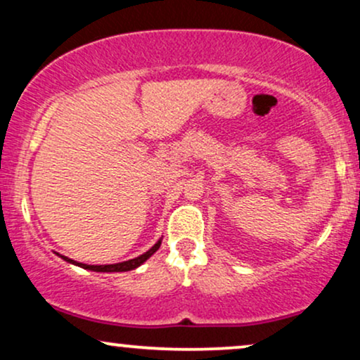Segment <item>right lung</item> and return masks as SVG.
Instances as JSON below:
<instances>
[{"label":"right lung","mask_w":360,"mask_h":360,"mask_svg":"<svg viewBox=\"0 0 360 360\" xmlns=\"http://www.w3.org/2000/svg\"><path fill=\"white\" fill-rule=\"evenodd\" d=\"M160 242H162V238H160V240H157L154 247H150V249H148V250L146 252V254L139 255V257L130 259V260H125V262H118V264H106V266H89V264L76 262V260L65 257V255H60V254H57V255H60V257L64 259L65 262L74 264V266H79V267H82V269H88V271H94V272H125V271L137 269V267L142 266V264L146 262V260H147L148 257H152V255H154L155 252L159 250Z\"/></svg>","instance_id":"obj_1"}]
</instances>
